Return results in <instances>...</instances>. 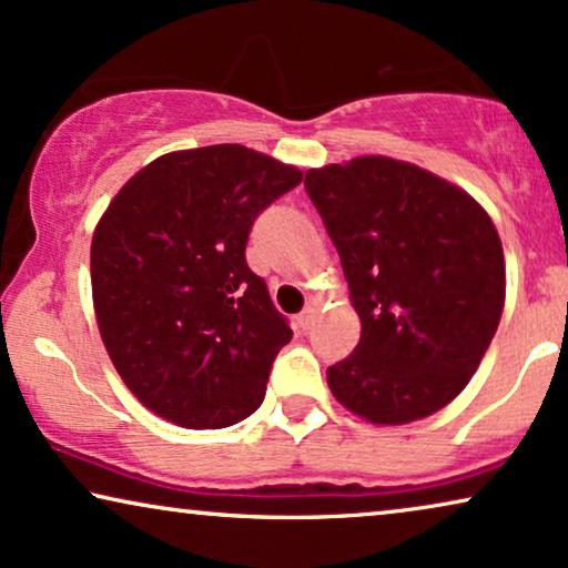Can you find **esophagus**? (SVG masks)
<instances>
[{"label": "esophagus", "instance_id": "1", "mask_svg": "<svg viewBox=\"0 0 568 568\" xmlns=\"http://www.w3.org/2000/svg\"><path fill=\"white\" fill-rule=\"evenodd\" d=\"M313 321H315V307H305L300 313V317H297V323L302 325V328H310V325H313Z\"/></svg>", "mask_w": 568, "mask_h": 568}]
</instances>
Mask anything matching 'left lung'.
Here are the masks:
<instances>
[{"label": "left lung", "mask_w": 568, "mask_h": 568, "mask_svg": "<svg viewBox=\"0 0 568 568\" xmlns=\"http://www.w3.org/2000/svg\"><path fill=\"white\" fill-rule=\"evenodd\" d=\"M341 255L362 338L328 367L341 406L377 426L437 414L465 390L499 328L507 268L468 191L383 154L307 170Z\"/></svg>", "instance_id": "8db88e82"}]
</instances>
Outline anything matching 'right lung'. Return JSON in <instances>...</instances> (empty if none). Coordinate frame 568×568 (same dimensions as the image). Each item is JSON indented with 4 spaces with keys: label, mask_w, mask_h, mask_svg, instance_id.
<instances>
[{
    "label": "right lung",
    "mask_w": 568,
    "mask_h": 568,
    "mask_svg": "<svg viewBox=\"0 0 568 568\" xmlns=\"http://www.w3.org/2000/svg\"><path fill=\"white\" fill-rule=\"evenodd\" d=\"M302 170L243 144L168 152L121 185L90 245L92 307L115 372L154 416L224 429L263 403L292 331L245 263L255 216Z\"/></svg>",
    "instance_id": "right-lung-1"
}]
</instances>
